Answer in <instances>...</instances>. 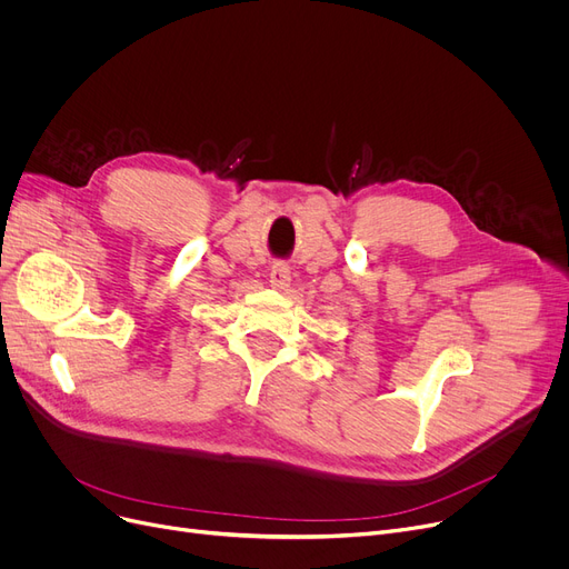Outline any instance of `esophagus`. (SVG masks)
<instances>
[{"label": "esophagus", "instance_id": "obj_1", "mask_svg": "<svg viewBox=\"0 0 569 569\" xmlns=\"http://www.w3.org/2000/svg\"><path fill=\"white\" fill-rule=\"evenodd\" d=\"M269 283L272 288H288L290 286V267L286 262H274L272 269H269Z\"/></svg>", "mask_w": 569, "mask_h": 569}]
</instances>
